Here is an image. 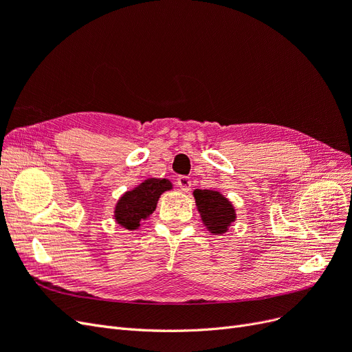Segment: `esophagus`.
<instances>
[{
  "instance_id": "1",
  "label": "esophagus",
  "mask_w": 352,
  "mask_h": 352,
  "mask_svg": "<svg viewBox=\"0 0 352 352\" xmlns=\"http://www.w3.org/2000/svg\"><path fill=\"white\" fill-rule=\"evenodd\" d=\"M177 185L179 188L184 190V192H188L190 189V179L188 176H179L177 177Z\"/></svg>"
}]
</instances>
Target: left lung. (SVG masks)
<instances>
[{"mask_svg":"<svg viewBox=\"0 0 352 352\" xmlns=\"http://www.w3.org/2000/svg\"><path fill=\"white\" fill-rule=\"evenodd\" d=\"M194 197L202 223L211 233H225L236 219L232 202L217 190L195 189Z\"/></svg>","mask_w":352,"mask_h":352,"instance_id":"8db88e82","label":"left lung"}]
</instances>
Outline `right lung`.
Returning <instances> with one entry per match:
<instances>
[{
	"mask_svg": "<svg viewBox=\"0 0 352 352\" xmlns=\"http://www.w3.org/2000/svg\"><path fill=\"white\" fill-rule=\"evenodd\" d=\"M173 185L168 179H146L141 185L127 190L117 201L114 208V219L117 225L127 230H135L141 226V221L150 217L160 195L172 189Z\"/></svg>",
	"mask_w": 352,
	"mask_h": 352,
	"instance_id": "obj_1",
	"label": "right lung"
}]
</instances>
